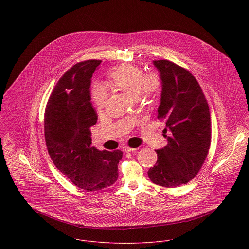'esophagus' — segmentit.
Segmentation results:
<instances>
[{
  "mask_svg": "<svg viewBox=\"0 0 249 249\" xmlns=\"http://www.w3.org/2000/svg\"><path fill=\"white\" fill-rule=\"evenodd\" d=\"M137 148H134V147H130V146H127V145H124L123 147V150L124 152H130V151H135Z\"/></svg>",
  "mask_w": 249,
  "mask_h": 249,
  "instance_id": "obj_1",
  "label": "esophagus"
}]
</instances>
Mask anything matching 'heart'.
Wrapping results in <instances>:
<instances>
[{
	"label": "heart",
	"instance_id": "heart-1",
	"mask_svg": "<svg viewBox=\"0 0 249 249\" xmlns=\"http://www.w3.org/2000/svg\"><path fill=\"white\" fill-rule=\"evenodd\" d=\"M107 80L113 86L123 90L135 99L145 102L153 101L161 91L162 80L155 71L143 72L133 64H122L108 72ZM108 91L102 84H95L92 88V100L99 112L107 106Z\"/></svg>",
	"mask_w": 249,
	"mask_h": 249
}]
</instances>
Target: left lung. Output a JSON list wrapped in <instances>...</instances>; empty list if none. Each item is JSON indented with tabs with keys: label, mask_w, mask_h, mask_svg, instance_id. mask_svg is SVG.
Returning a JSON list of instances; mask_svg holds the SVG:
<instances>
[{
	"label": "left lung",
	"mask_w": 249,
	"mask_h": 249,
	"mask_svg": "<svg viewBox=\"0 0 249 249\" xmlns=\"http://www.w3.org/2000/svg\"><path fill=\"white\" fill-rule=\"evenodd\" d=\"M153 64L163 86L157 118L166 122L171 134L165 135L168 144L155 150L157 162L147 176L156 185L176 188L195 178L208 155L210 111L199 83L187 69L167 59Z\"/></svg>",
	"instance_id": "8db88e82"
}]
</instances>
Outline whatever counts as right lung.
<instances>
[{
  "instance_id": "obj_1",
  "label": "right lung",
  "mask_w": 249,
  "mask_h": 249,
  "mask_svg": "<svg viewBox=\"0 0 249 249\" xmlns=\"http://www.w3.org/2000/svg\"><path fill=\"white\" fill-rule=\"evenodd\" d=\"M102 60L78 62L55 84L48 101L45 140L54 166L71 183L85 191H98L114 184L123 151L99 150L92 146L90 127L98 116L91 104V77Z\"/></svg>"
}]
</instances>
